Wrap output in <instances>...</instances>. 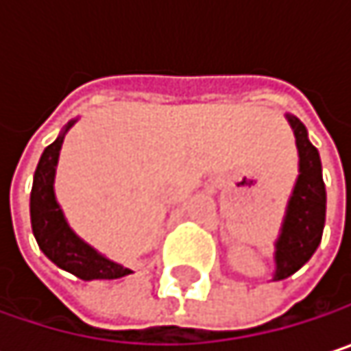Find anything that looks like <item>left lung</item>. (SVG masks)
I'll list each match as a JSON object with an SVG mask.
<instances>
[{
  "label": "left lung",
  "mask_w": 351,
  "mask_h": 351,
  "mask_svg": "<svg viewBox=\"0 0 351 351\" xmlns=\"http://www.w3.org/2000/svg\"><path fill=\"white\" fill-rule=\"evenodd\" d=\"M299 148V178L289 201L282 234L276 242L274 280L295 274L317 250L325 226V184L317 148L309 142L307 130L295 115H287Z\"/></svg>",
  "instance_id": "8db88e82"
}]
</instances>
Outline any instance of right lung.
Segmentation results:
<instances>
[{
	"instance_id": "obj_1",
	"label": "right lung",
	"mask_w": 351,
	"mask_h": 351,
	"mask_svg": "<svg viewBox=\"0 0 351 351\" xmlns=\"http://www.w3.org/2000/svg\"><path fill=\"white\" fill-rule=\"evenodd\" d=\"M71 121L64 132L73 125ZM64 132L44 148L40 162L36 167L34 184L30 195V217H32V232L40 250L62 270L79 276L81 280H113L130 274V268H123L111 260L97 254L91 245L79 240L73 230L66 226L62 211L54 199V171L58 162V152L62 146Z\"/></svg>"
}]
</instances>
